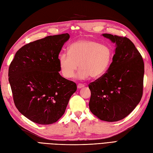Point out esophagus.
Returning a JSON list of instances; mask_svg holds the SVG:
<instances>
[{
  "label": "esophagus",
  "instance_id": "1",
  "mask_svg": "<svg viewBox=\"0 0 153 153\" xmlns=\"http://www.w3.org/2000/svg\"><path fill=\"white\" fill-rule=\"evenodd\" d=\"M85 85H84V84H78V85H77V88H78V89H81V88H84Z\"/></svg>",
  "mask_w": 153,
  "mask_h": 153
}]
</instances>
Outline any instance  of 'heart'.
I'll use <instances>...</instances> for the list:
<instances>
[{"mask_svg": "<svg viewBox=\"0 0 153 153\" xmlns=\"http://www.w3.org/2000/svg\"><path fill=\"white\" fill-rule=\"evenodd\" d=\"M113 56V51L109 45L82 39L73 43L68 53H62L59 56V62L65 78L73 77L80 66L76 76L80 80H85L91 76L98 78L105 74L112 62Z\"/></svg>", "mask_w": 153, "mask_h": 153, "instance_id": "heart-1", "label": "heart"}]
</instances>
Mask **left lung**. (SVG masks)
<instances>
[{
    "label": "left lung",
    "mask_w": 153,
    "mask_h": 153,
    "mask_svg": "<svg viewBox=\"0 0 153 153\" xmlns=\"http://www.w3.org/2000/svg\"><path fill=\"white\" fill-rule=\"evenodd\" d=\"M115 44L113 62L106 73L89 85L90 111L101 120L117 122L129 115L141 100L144 63L126 37L102 34Z\"/></svg>",
    "instance_id": "1"
}]
</instances>
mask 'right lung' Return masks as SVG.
<instances>
[{
	"label": "right lung",
	"mask_w": 153,
	"mask_h": 153,
	"mask_svg": "<svg viewBox=\"0 0 153 153\" xmlns=\"http://www.w3.org/2000/svg\"><path fill=\"white\" fill-rule=\"evenodd\" d=\"M68 33L48 36L16 53L8 71L15 105L31 121L51 124L61 118L76 85L62 76L59 55Z\"/></svg>",
	"instance_id": "right-lung-1"
}]
</instances>
